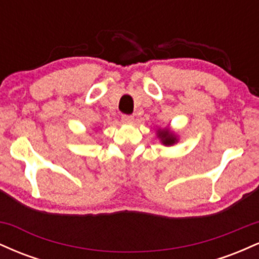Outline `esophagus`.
Listing matches in <instances>:
<instances>
[{
	"instance_id": "1",
	"label": "esophagus",
	"mask_w": 259,
	"mask_h": 259,
	"mask_svg": "<svg viewBox=\"0 0 259 259\" xmlns=\"http://www.w3.org/2000/svg\"><path fill=\"white\" fill-rule=\"evenodd\" d=\"M121 121H123L124 124H133L134 117H133V115L123 114V115H121Z\"/></svg>"
}]
</instances>
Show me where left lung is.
<instances>
[{
    "label": "left lung",
    "instance_id": "1",
    "mask_svg": "<svg viewBox=\"0 0 259 259\" xmlns=\"http://www.w3.org/2000/svg\"><path fill=\"white\" fill-rule=\"evenodd\" d=\"M157 138L160 139V142L164 146H173L175 142H178L177 136H175V134L170 129H158Z\"/></svg>",
    "mask_w": 259,
    "mask_h": 259
}]
</instances>
